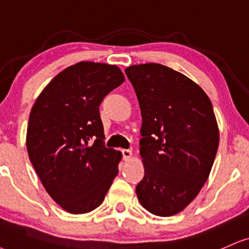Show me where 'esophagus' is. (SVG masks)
I'll use <instances>...</instances> for the list:
<instances>
[{"label":"esophagus","instance_id":"34e87169","mask_svg":"<svg viewBox=\"0 0 249 249\" xmlns=\"http://www.w3.org/2000/svg\"><path fill=\"white\" fill-rule=\"evenodd\" d=\"M122 156H124V160H129V159L131 158V156H133V151L129 149H124L122 150Z\"/></svg>","mask_w":249,"mask_h":249}]
</instances>
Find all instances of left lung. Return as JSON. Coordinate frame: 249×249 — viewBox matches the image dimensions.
Masks as SVG:
<instances>
[{
	"label": "left lung",
	"instance_id": "obj_1",
	"mask_svg": "<svg viewBox=\"0 0 249 249\" xmlns=\"http://www.w3.org/2000/svg\"><path fill=\"white\" fill-rule=\"evenodd\" d=\"M125 75L143 121L137 197L149 213L173 216L197 196L213 167L219 143L213 104L196 83L162 64L131 66Z\"/></svg>",
	"mask_w": 249,
	"mask_h": 249
}]
</instances>
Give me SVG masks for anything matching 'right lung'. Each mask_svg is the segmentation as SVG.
<instances>
[{
  "label": "right lung",
  "mask_w": 249,
  "mask_h": 249,
  "mask_svg": "<svg viewBox=\"0 0 249 249\" xmlns=\"http://www.w3.org/2000/svg\"><path fill=\"white\" fill-rule=\"evenodd\" d=\"M124 81L116 66L78 62L52 79L30 113V160L51 197L70 213L103 203L121 152L106 148L99 106Z\"/></svg>",
  "instance_id": "1"
}]
</instances>
